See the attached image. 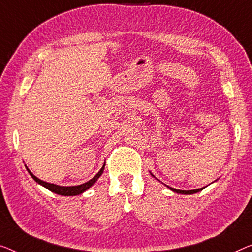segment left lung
Listing matches in <instances>:
<instances>
[{
  "instance_id": "left-lung-1",
  "label": "left lung",
  "mask_w": 252,
  "mask_h": 252,
  "mask_svg": "<svg viewBox=\"0 0 252 252\" xmlns=\"http://www.w3.org/2000/svg\"><path fill=\"white\" fill-rule=\"evenodd\" d=\"M204 189V188H201V189H197V190H178V189H174V188H171L172 191H174V192H178V193H183V194H192V193H196L199 192V191Z\"/></svg>"
}]
</instances>
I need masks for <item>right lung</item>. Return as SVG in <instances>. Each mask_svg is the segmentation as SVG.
Here are the masks:
<instances>
[{
    "label": "right lung",
    "instance_id": "add662e5",
    "mask_svg": "<svg viewBox=\"0 0 252 252\" xmlns=\"http://www.w3.org/2000/svg\"><path fill=\"white\" fill-rule=\"evenodd\" d=\"M104 167H105V165H104L102 168H100V171L98 172V173H97L95 176H94L92 180H89L88 182L82 183V185H80V186H74V187H61V186L53 185V183H47V182H45V181H42V180H39L38 178H36V176L33 175L32 172L28 170V168H27V170L29 172V174L32 175V178L35 180L36 182H38L39 185H42L43 187L46 188V189L52 191V192L61 194V196H77V194H80V193L84 192V191L87 190L88 188L92 187L94 183L97 181V179H98L99 176L102 175L103 171H104Z\"/></svg>",
    "mask_w": 252,
    "mask_h": 252
}]
</instances>
